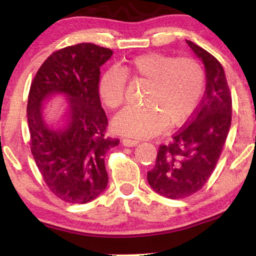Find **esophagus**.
<instances>
[{
  "mask_svg": "<svg viewBox=\"0 0 256 256\" xmlns=\"http://www.w3.org/2000/svg\"><path fill=\"white\" fill-rule=\"evenodd\" d=\"M122 143L124 144L125 146H134L138 144V140H128V138H124V140H122Z\"/></svg>",
  "mask_w": 256,
  "mask_h": 256,
  "instance_id": "obj_1",
  "label": "esophagus"
}]
</instances>
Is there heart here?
<instances>
[{
    "label": "heart",
    "mask_w": 256,
    "mask_h": 256,
    "mask_svg": "<svg viewBox=\"0 0 256 256\" xmlns=\"http://www.w3.org/2000/svg\"><path fill=\"white\" fill-rule=\"evenodd\" d=\"M125 79L146 84L143 100L146 106L125 108L112 125L118 134L134 138L152 137L166 125L186 122L198 110L204 89V70L196 60L149 52L102 73L98 96L110 110L124 101Z\"/></svg>",
    "instance_id": "b5f03b06"
}]
</instances>
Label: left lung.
<instances>
[{
    "instance_id": "8db88e82",
    "label": "left lung",
    "mask_w": 256,
    "mask_h": 256,
    "mask_svg": "<svg viewBox=\"0 0 256 256\" xmlns=\"http://www.w3.org/2000/svg\"><path fill=\"white\" fill-rule=\"evenodd\" d=\"M204 62L206 91L201 104L171 142L160 146L154 168L146 179L161 196L179 200L198 192L218 162L231 126L232 100L222 66L213 55L186 40Z\"/></svg>"
}]
</instances>
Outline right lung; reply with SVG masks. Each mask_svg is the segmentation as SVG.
I'll use <instances>...</instances> for the list:
<instances>
[{
    "instance_id": "obj_1",
    "label": "right lung",
    "mask_w": 256,
    "mask_h": 256,
    "mask_svg": "<svg viewBox=\"0 0 256 256\" xmlns=\"http://www.w3.org/2000/svg\"><path fill=\"white\" fill-rule=\"evenodd\" d=\"M112 55L92 43L66 46L44 61L30 88L31 152L50 192L72 204H88L104 192V155L119 144L104 136L108 120L98 91L100 68ZM55 96L68 104L58 123L45 114L46 101Z\"/></svg>"
}]
</instances>
